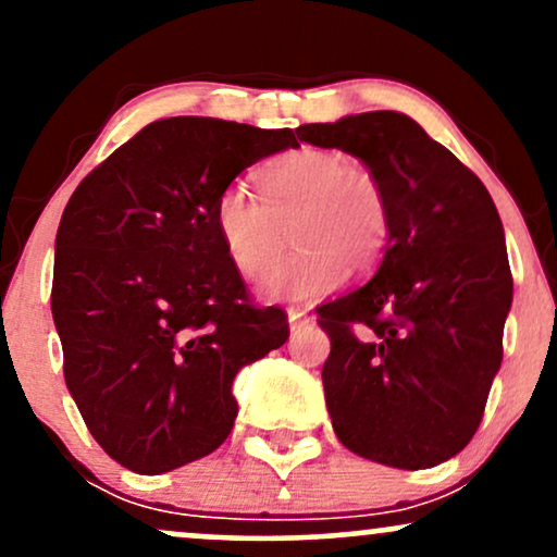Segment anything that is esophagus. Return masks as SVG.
I'll return each instance as SVG.
<instances>
[{
	"mask_svg": "<svg viewBox=\"0 0 557 557\" xmlns=\"http://www.w3.org/2000/svg\"><path fill=\"white\" fill-rule=\"evenodd\" d=\"M287 322H290V330L306 327V324L311 322V314L306 309H300V306H290V309H287Z\"/></svg>",
	"mask_w": 557,
	"mask_h": 557,
	"instance_id": "1",
	"label": "esophagus"
}]
</instances>
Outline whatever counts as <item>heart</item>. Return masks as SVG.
I'll use <instances>...</instances> for the list:
<instances>
[{"instance_id": "obj_1", "label": "heart", "mask_w": 557, "mask_h": 557, "mask_svg": "<svg viewBox=\"0 0 557 557\" xmlns=\"http://www.w3.org/2000/svg\"><path fill=\"white\" fill-rule=\"evenodd\" d=\"M259 194L227 185L214 201V227L233 267L259 277L278 258L290 228L299 248L264 274L257 290L267 300L306 304L327 296L350 264L369 270L389 240V201L369 170L350 168L335 149L290 151L259 172Z\"/></svg>"}]
</instances>
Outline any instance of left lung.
Here are the masks:
<instances>
[{
    "label": "left lung",
    "mask_w": 557,
    "mask_h": 557,
    "mask_svg": "<svg viewBox=\"0 0 557 557\" xmlns=\"http://www.w3.org/2000/svg\"><path fill=\"white\" fill-rule=\"evenodd\" d=\"M296 133L361 159L389 201L374 277L317 309L332 343L322 367L332 430L393 469L443 463L474 437L503 361L513 277L495 201L408 114H348Z\"/></svg>",
    "instance_id": "left-lung-1"
}]
</instances>
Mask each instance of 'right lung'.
Returning <instances> with one entry per match:
<instances>
[{"label": "right lung", "mask_w": 557, "mask_h": 557, "mask_svg": "<svg viewBox=\"0 0 557 557\" xmlns=\"http://www.w3.org/2000/svg\"><path fill=\"white\" fill-rule=\"evenodd\" d=\"M298 149L290 127L168 117L70 196L52 317L65 382L94 440L136 474L209 456L238 417L233 380L290 335L257 309L222 248L214 201L243 170Z\"/></svg>", "instance_id": "right-lung-1"}]
</instances>
